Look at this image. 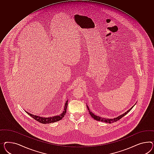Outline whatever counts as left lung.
<instances>
[{
  "label": "left lung",
  "instance_id": "8db88e82",
  "mask_svg": "<svg viewBox=\"0 0 154 154\" xmlns=\"http://www.w3.org/2000/svg\"><path fill=\"white\" fill-rule=\"evenodd\" d=\"M135 104H134L133 106H132V107H131V108L129 109L128 110H127L126 112L123 113V114H121V116H117L116 118H112V119H111V118L108 119V118H103V117H101V116H97L95 115L94 113H93L92 112H91V110L89 109V107L88 106V105H87L86 106H87V107H88V112L90 113V116H91L94 119H95L96 121H101V122H105V123H114V122H115L119 121V119H121V118H122L123 116H125L127 114H128V112H129L131 110V109L133 108V106L135 105Z\"/></svg>",
  "mask_w": 154,
  "mask_h": 154
}]
</instances>
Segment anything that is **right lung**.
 <instances>
[{
  "label": "right lung",
  "instance_id": "right-lung-1",
  "mask_svg": "<svg viewBox=\"0 0 154 154\" xmlns=\"http://www.w3.org/2000/svg\"><path fill=\"white\" fill-rule=\"evenodd\" d=\"M68 100H67L64 104V108L62 113H61L60 115L58 116H50V117H42V116H35L33 115L29 112H26H26H27L29 116H31L36 121H38V122L43 123V124H49V123H54L55 122H58L61 119H62L63 118L64 116V115L66 113V108H67V105H68Z\"/></svg>",
  "mask_w": 154,
  "mask_h": 154
}]
</instances>
